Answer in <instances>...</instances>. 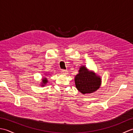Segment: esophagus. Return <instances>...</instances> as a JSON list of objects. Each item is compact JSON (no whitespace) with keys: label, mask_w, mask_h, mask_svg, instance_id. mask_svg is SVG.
Here are the masks:
<instances>
[{"label":"esophagus","mask_w":133,"mask_h":133,"mask_svg":"<svg viewBox=\"0 0 133 133\" xmlns=\"http://www.w3.org/2000/svg\"><path fill=\"white\" fill-rule=\"evenodd\" d=\"M61 72H62V74H67V73H68L67 70H62Z\"/></svg>","instance_id":"34e87169"}]
</instances>
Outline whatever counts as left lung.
Listing matches in <instances>:
<instances>
[{
    "label": "left lung",
    "instance_id": "8db88e82",
    "mask_svg": "<svg viewBox=\"0 0 133 133\" xmlns=\"http://www.w3.org/2000/svg\"><path fill=\"white\" fill-rule=\"evenodd\" d=\"M75 87L83 94H90L100 88L102 79L94 71H89L85 66L80 67L78 74L75 77Z\"/></svg>",
    "mask_w": 133,
    "mask_h": 133
}]
</instances>
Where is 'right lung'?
<instances>
[{"mask_svg": "<svg viewBox=\"0 0 133 133\" xmlns=\"http://www.w3.org/2000/svg\"><path fill=\"white\" fill-rule=\"evenodd\" d=\"M47 75H49V74H45V75L44 76V77H43L42 79V82L41 83V86L42 87H43L46 86V84L48 83V80L46 78L47 77Z\"/></svg>", "mask_w": 133, "mask_h": 133, "instance_id": "1", "label": "right lung"}]
</instances>
